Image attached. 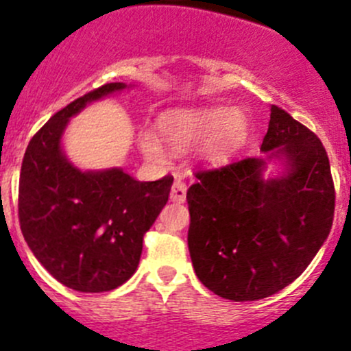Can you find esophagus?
I'll use <instances>...</instances> for the list:
<instances>
[{
    "mask_svg": "<svg viewBox=\"0 0 351 351\" xmlns=\"http://www.w3.org/2000/svg\"><path fill=\"white\" fill-rule=\"evenodd\" d=\"M169 199H171L173 202H183L186 199V183L183 182V178H180V176H176L175 178Z\"/></svg>",
    "mask_w": 351,
    "mask_h": 351,
    "instance_id": "34e87169",
    "label": "esophagus"
}]
</instances>
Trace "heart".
Wrapping results in <instances>:
<instances>
[{"instance_id": "obj_1", "label": "heart", "mask_w": 351, "mask_h": 351, "mask_svg": "<svg viewBox=\"0 0 351 351\" xmlns=\"http://www.w3.org/2000/svg\"><path fill=\"white\" fill-rule=\"evenodd\" d=\"M160 135L173 150L206 145V156L211 160H223L228 154L241 145L247 133V119L241 110L223 107L191 110V112H169L159 123ZM140 149L150 160L165 159V149L152 133L140 136Z\"/></svg>"}]
</instances>
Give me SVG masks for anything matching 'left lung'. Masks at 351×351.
<instances>
[{"mask_svg":"<svg viewBox=\"0 0 351 351\" xmlns=\"http://www.w3.org/2000/svg\"><path fill=\"white\" fill-rule=\"evenodd\" d=\"M261 150L286 156V175L265 182V159L245 157L199 169L186 191L195 275L225 300H263L289 286L332 227L336 192L319 136L271 106Z\"/></svg>","mask_w":351,"mask_h":351,"instance_id":"obj_1","label":"left lung"}]
</instances>
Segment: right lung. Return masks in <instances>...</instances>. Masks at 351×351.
<instances>
[{
    "mask_svg": "<svg viewBox=\"0 0 351 351\" xmlns=\"http://www.w3.org/2000/svg\"><path fill=\"white\" fill-rule=\"evenodd\" d=\"M124 86L107 83L53 114L22 160L19 221L25 242L58 282L80 293L112 291L135 274L143 235L173 185L171 175L136 182L123 169L83 173L62 154L69 117Z\"/></svg>",
    "mask_w": 351,
    "mask_h": 351,
    "instance_id": "add662e5",
    "label": "right lung"
}]
</instances>
